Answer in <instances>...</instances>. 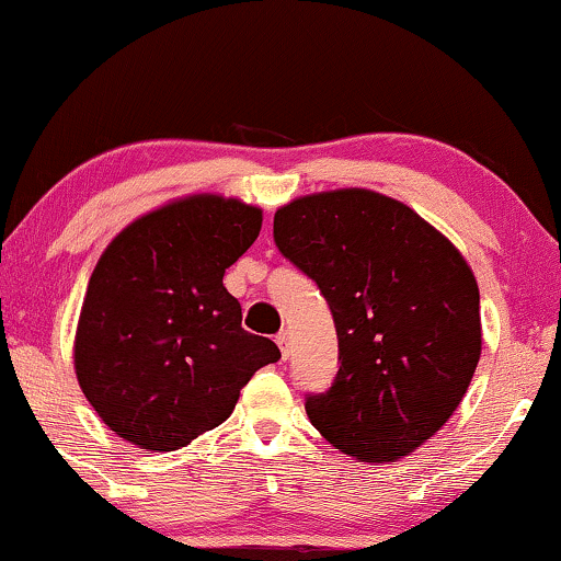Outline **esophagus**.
Returning a JSON list of instances; mask_svg holds the SVG:
<instances>
[{"label":"esophagus","mask_w":561,"mask_h":561,"mask_svg":"<svg viewBox=\"0 0 561 561\" xmlns=\"http://www.w3.org/2000/svg\"><path fill=\"white\" fill-rule=\"evenodd\" d=\"M275 343H278L283 358H288V353H290V351H288V347H290V332H288V330H280L278 337H275Z\"/></svg>","instance_id":"obj_1"}]
</instances>
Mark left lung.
I'll use <instances>...</instances> for the list:
<instances>
[{"mask_svg": "<svg viewBox=\"0 0 561 561\" xmlns=\"http://www.w3.org/2000/svg\"><path fill=\"white\" fill-rule=\"evenodd\" d=\"M278 250L330 304L340 370L307 399L311 425L343 454L397 461L433 438L482 355L474 271L402 201L340 187L275 210Z\"/></svg>", "mask_w": 561, "mask_h": 561, "instance_id": "left-lung-1", "label": "left lung"}]
</instances>
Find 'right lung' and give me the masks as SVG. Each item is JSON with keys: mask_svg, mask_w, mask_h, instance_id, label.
I'll return each mask as SVG.
<instances>
[{"mask_svg": "<svg viewBox=\"0 0 561 561\" xmlns=\"http://www.w3.org/2000/svg\"><path fill=\"white\" fill-rule=\"evenodd\" d=\"M263 227V208L218 193L174 198L134 218L100 254L75 334V374L98 417L164 454L234 412L254 370L280 358L242 330L224 288Z\"/></svg>", "mask_w": 561, "mask_h": 561, "instance_id": "right-lung-1", "label": "right lung"}]
</instances>
